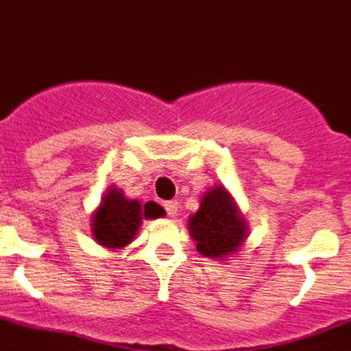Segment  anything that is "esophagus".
Here are the masks:
<instances>
[{
  "instance_id": "34e87169",
  "label": "esophagus",
  "mask_w": 351,
  "mask_h": 351,
  "mask_svg": "<svg viewBox=\"0 0 351 351\" xmlns=\"http://www.w3.org/2000/svg\"><path fill=\"white\" fill-rule=\"evenodd\" d=\"M178 208H179V203L176 202V199L165 203V210H167V213H169V217L178 215Z\"/></svg>"
}]
</instances>
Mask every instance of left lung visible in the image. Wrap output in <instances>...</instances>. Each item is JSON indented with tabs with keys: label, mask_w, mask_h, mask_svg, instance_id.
<instances>
[{
	"label": "left lung",
	"mask_w": 351,
	"mask_h": 351,
	"mask_svg": "<svg viewBox=\"0 0 351 351\" xmlns=\"http://www.w3.org/2000/svg\"><path fill=\"white\" fill-rule=\"evenodd\" d=\"M248 229L238 203L223 184L210 186L199 199V208L188 220L196 250L213 260H226L241 252Z\"/></svg>",
	"instance_id": "1"
}]
</instances>
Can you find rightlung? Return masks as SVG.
<instances>
[{"label": "right lung", "instance_id": "right-lung-1", "mask_svg": "<svg viewBox=\"0 0 351 351\" xmlns=\"http://www.w3.org/2000/svg\"><path fill=\"white\" fill-rule=\"evenodd\" d=\"M165 210L155 202L129 199L122 189L110 186L91 213V236L98 245L112 252L123 250L134 241L143 219H162Z\"/></svg>", "mask_w": 351, "mask_h": 351}]
</instances>
